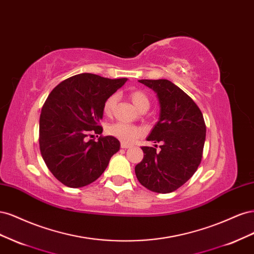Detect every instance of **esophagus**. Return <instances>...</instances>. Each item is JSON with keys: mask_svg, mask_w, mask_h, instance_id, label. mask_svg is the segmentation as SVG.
Wrapping results in <instances>:
<instances>
[{"mask_svg": "<svg viewBox=\"0 0 254 254\" xmlns=\"http://www.w3.org/2000/svg\"><path fill=\"white\" fill-rule=\"evenodd\" d=\"M121 147L126 149V148H130V147H131V145H129V144H127V143L122 142V143H121Z\"/></svg>", "mask_w": 254, "mask_h": 254, "instance_id": "obj_1", "label": "esophagus"}]
</instances>
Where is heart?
Here are the masks:
<instances>
[{
  "label": "heart",
  "instance_id": "obj_1",
  "mask_svg": "<svg viewBox=\"0 0 254 254\" xmlns=\"http://www.w3.org/2000/svg\"><path fill=\"white\" fill-rule=\"evenodd\" d=\"M117 99H118V96L115 94L109 96L106 99L103 107L104 113L106 115L112 114L115 104H117ZM130 99H131L132 104L139 110L148 109L149 98L147 95H146L145 92L140 90L133 91L132 93L130 94ZM108 133L124 143H132L142 134V130L139 127L125 124V123H115V124L111 125L108 128Z\"/></svg>",
  "mask_w": 254,
  "mask_h": 254
}]
</instances>
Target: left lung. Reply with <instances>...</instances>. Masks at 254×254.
Instances as JSON below:
<instances>
[{
  "label": "left lung",
  "mask_w": 254,
  "mask_h": 254,
  "mask_svg": "<svg viewBox=\"0 0 254 254\" xmlns=\"http://www.w3.org/2000/svg\"><path fill=\"white\" fill-rule=\"evenodd\" d=\"M157 93L159 121L147 141L161 143L160 150L144 146V158L134 172L143 187L160 194L172 193L195 174L201 162L205 124L198 106L167 79H141Z\"/></svg>",
  "instance_id": "8db88e82"
}]
</instances>
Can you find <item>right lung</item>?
Here are the masks:
<instances>
[{"mask_svg":"<svg viewBox=\"0 0 254 254\" xmlns=\"http://www.w3.org/2000/svg\"><path fill=\"white\" fill-rule=\"evenodd\" d=\"M127 78L109 79L82 73L60 82L45 101L39 122V145L45 164L61 183L77 189L94 182L105 172L121 144L102 134L104 103Z\"/></svg>","mask_w":254,"mask_h":254,"instance_id":"add662e5","label":"right lung"}]
</instances>
